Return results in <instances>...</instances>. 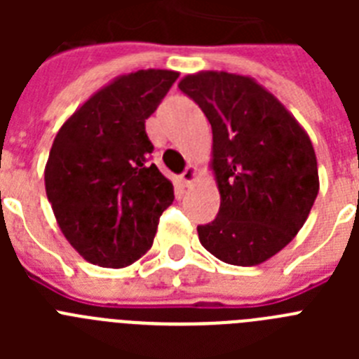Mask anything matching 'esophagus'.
<instances>
[{
	"label": "esophagus",
	"instance_id": "34e87169",
	"mask_svg": "<svg viewBox=\"0 0 359 359\" xmlns=\"http://www.w3.org/2000/svg\"><path fill=\"white\" fill-rule=\"evenodd\" d=\"M196 177H198V169H196V165H187V169L183 170L182 174V182L189 187L196 182Z\"/></svg>",
	"mask_w": 359,
	"mask_h": 359
}]
</instances>
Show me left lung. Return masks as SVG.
Segmentation results:
<instances>
[{"instance_id": "1", "label": "left lung", "mask_w": 359, "mask_h": 359, "mask_svg": "<svg viewBox=\"0 0 359 359\" xmlns=\"http://www.w3.org/2000/svg\"><path fill=\"white\" fill-rule=\"evenodd\" d=\"M177 88L212 126L221 207L212 223L198 226L199 243L226 264H262L293 241L318 194L309 135L248 75L208 69L185 75Z\"/></svg>"}]
</instances>
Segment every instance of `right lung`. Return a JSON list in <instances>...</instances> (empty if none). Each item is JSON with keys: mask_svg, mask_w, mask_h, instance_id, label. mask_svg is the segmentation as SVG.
Listing matches in <instances>:
<instances>
[{"mask_svg": "<svg viewBox=\"0 0 359 359\" xmlns=\"http://www.w3.org/2000/svg\"><path fill=\"white\" fill-rule=\"evenodd\" d=\"M172 69L118 75L61 126L44 167L57 224L73 248L102 268H126L152 246L172 183L149 163L145 120L176 82Z\"/></svg>", "mask_w": 359, "mask_h": 359, "instance_id": "right-lung-1", "label": "right lung"}]
</instances>
